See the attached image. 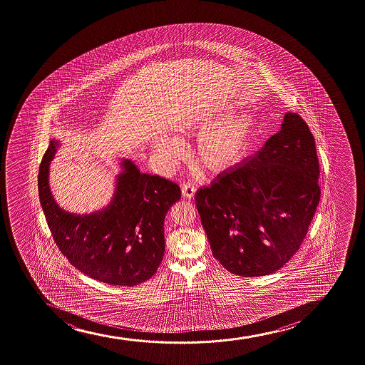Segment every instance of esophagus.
Segmentation results:
<instances>
[{
	"label": "esophagus",
	"mask_w": 365,
	"mask_h": 365,
	"mask_svg": "<svg viewBox=\"0 0 365 365\" xmlns=\"http://www.w3.org/2000/svg\"><path fill=\"white\" fill-rule=\"evenodd\" d=\"M195 192H197V188L194 187L192 182H187V183H183V185H182V195L187 197V199H192V197H194Z\"/></svg>",
	"instance_id": "obj_1"
}]
</instances>
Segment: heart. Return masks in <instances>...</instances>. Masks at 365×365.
Masks as SVG:
<instances>
[{"instance_id": "b5f03b06", "label": "heart", "mask_w": 365, "mask_h": 365, "mask_svg": "<svg viewBox=\"0 0 365 365\" xmlns=\"http://www.w3.org/2000/svg\"><path fill=\"white\" fill-rule=\"evenodd\" d=\"M228 108L213 114L201 115L185 123V135H200L197 144V160L211 173H220L232 168L247 154L252 143L254 119L249 113L230 114ZM177 140L160 138L154 143V150L173 159L180 153Z\"/></svg>"}]
</instances>
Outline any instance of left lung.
Returning <instances> with one entry per match:
<instances>
[{
	"label": "left lung",
	"mask_w": 365,
	"mask_h": 365,
	"mask_svg": "<svg viewBox=\"0 0 365 365\" xmlns=\"http://www.w3.org/2000/svg\"><path fill=\"white\" fill-rule=\"evenodd\" d=\"M319 176L314 137L299 114L287 113L255 155L195 194L213 257L242 277L280 269L306 238Z\"/></svg>",
	"instance_id": "left-lung-1"
}]
</instances>
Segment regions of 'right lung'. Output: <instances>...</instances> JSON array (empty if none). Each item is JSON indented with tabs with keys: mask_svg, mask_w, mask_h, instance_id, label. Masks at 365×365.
Here are the masks:
<instances>
[{
	"mask_svg": "<svg viewBox=\"0 0 365 365\" xmlns=\"http://www.w3.org/2000/svg\"><path fill=\"white\" fill-rule=\"evenodd\" d=\"M57 147V140L49 142L37 185L61 252L83 274L102 283L135 287L152 278L164 257L165 216L180 200V187L123 160L110 204L90 215L70 213L58 206L49 189V164Z\"/></svg>",
	"mask_w": 365,
	"mask_h": 365,
	"instance_id": "1",
	"label": "right lung"
}]
</instances>
